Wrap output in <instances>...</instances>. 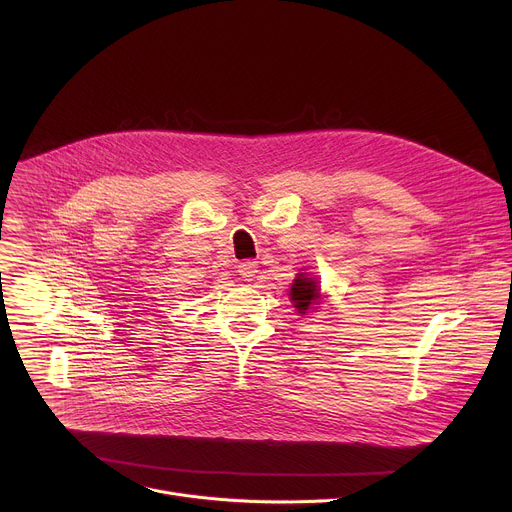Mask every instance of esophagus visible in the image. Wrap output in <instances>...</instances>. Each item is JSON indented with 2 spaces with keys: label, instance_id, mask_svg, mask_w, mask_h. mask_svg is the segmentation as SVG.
<instances>
[{
  "label": "esophagus",
  "instance_id": "1",
  "mask_svg": "<svg viewBox=\"0 0 512 512\" xmlns=\"http://www.w3.org/2000/svg\"><path fill=\"white\" fill-rule=\"evenodd\" d=\"M239 273L245 281H253V277L257 275V261H243L239 263Z\"/></svg>",
  "mask_w": 512,
  "mask_h": 512
}]
</instances>
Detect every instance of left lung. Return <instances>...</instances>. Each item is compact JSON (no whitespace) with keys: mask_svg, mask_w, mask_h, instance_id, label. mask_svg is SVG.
Returning a JSON list of instances; mask_svg holds the SVG:
<instances>
[{"mask_svg":"<svg viewBox=\"0 0 512 512\" xmlns=\"http://www.w3.org/2000/svg\"><path fill=\"white\" fill-rule=\"evenodd\" d=\"M291 301L297 307L301 315H305L309 309H313L319 301V285L317 279L307 277L305 273H297V277L291 283Z\"/></svg>","mask_w":512,"mask_h":512,"instance_id":"obj_1","label":"left lung"}]
</instances>
